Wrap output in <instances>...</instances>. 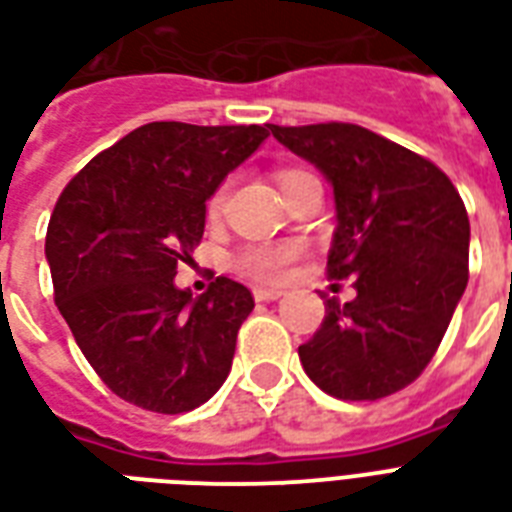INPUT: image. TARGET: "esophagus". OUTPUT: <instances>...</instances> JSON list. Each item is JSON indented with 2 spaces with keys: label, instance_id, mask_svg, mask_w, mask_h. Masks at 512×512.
<instances>
[{
  "label": "esophagus",
  "instance_id": "obj_1",
  "mask_svg": "<svg viewBox=\"0 0 512 512\" xmlns=\"http://www.w3.org/2000/svg\"><path fill=\"white\" fill-rule=\"evenodd\" d=\"M253 296H256V301H275L285 293L277 291V288H253Z\"/></svg>",
  "mask_w": 512,
  "mask_h": 512
}]
</instances>
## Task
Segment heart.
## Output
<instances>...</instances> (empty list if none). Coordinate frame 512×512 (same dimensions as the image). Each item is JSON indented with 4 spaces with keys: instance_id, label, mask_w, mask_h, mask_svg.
Instances as JSON below:
<instances>
[{
    "instance_id": "1",
    "label": "heart",
    "mask_w": 512,
    "mask_h": 512,
    "mask_svg": "<svg viewBox=\"0 0 512 512\" xmlns=\"http://www.w3.org/2000/svg\"><path fill=\"white\" fill-rule=\"evenodd\" d=\"M296 173H301V170H277V184H288ZM221 202H224V189H216L211 202H208V211L219 213ZM299 253V243L248 245V248H243V251L232 259V269H235L237 275L248 277V280H256V283H280V280H285V275L291 272V264L299 259Z\"/></svg>"
}]
</instances>
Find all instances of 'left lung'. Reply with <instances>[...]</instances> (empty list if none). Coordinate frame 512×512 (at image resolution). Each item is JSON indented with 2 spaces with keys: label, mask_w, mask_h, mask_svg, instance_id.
Listing matches in <instances>:
<instances>
[{
  "label": "left lung",
  "mask_w": 512,
  "mask_h": 512,
  "mask_svg": "<svg viewBox=\"0 0 512 512\" xmlns=\"http://www.w3.org/2000/svg\"><path fill=\"white\" fill-rule=\"evenodd\" d=\"M269 130L334 186L328 277H355L358 291L328 299L301 366L334 398H387L425 371L465 293V202L438 165L360 125Z\"/></svg>",
  "instance_id": "8db88e82"
}]
</instances>
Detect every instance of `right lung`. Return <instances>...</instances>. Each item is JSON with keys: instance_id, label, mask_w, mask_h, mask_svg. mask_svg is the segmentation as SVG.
<instances>
[{"instance_id": "right-lung-1", "label": "right lung", "mask_w": 512, "mask_h": 512, "mask_svg": "<svg viewBox=\"0 0 512 512\" xmlns=\"http://www.w3.org/2000/svg\"><path fill=\"white\" fill-rule=\"evenodd\" d=\"M267 136V125L149 122L55 202L45 240L55 307L95 374L133 406L184 414L229 376L251 291L216 277L192 299L173 277L200 245L208 197Z\"/></svg>"}]
</instances>
